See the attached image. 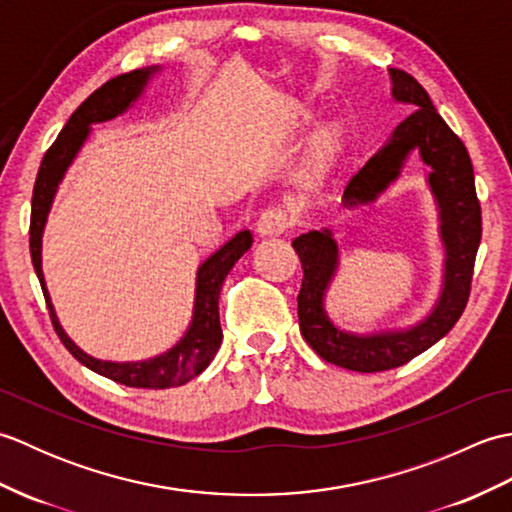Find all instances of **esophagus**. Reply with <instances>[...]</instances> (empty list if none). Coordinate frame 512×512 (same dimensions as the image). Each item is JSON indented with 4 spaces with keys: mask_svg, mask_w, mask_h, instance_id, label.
<instances>
[{
    "mask_svg": "<svg viewBox=\"0 0 512 512\" xmlns=\"http://www.w3.org/2000/svg\"><path fill=\"white\" fill-rule=\"evenodd\" d=\"M292 226V215L281 206H270L257 217V233L262 237L284 235Z\"/></svg>",
    "mask_w": 512,
    "mask_h": 512,
    "instance_id": "obj_1",
    "label": "esophagus"
}]
</instances>
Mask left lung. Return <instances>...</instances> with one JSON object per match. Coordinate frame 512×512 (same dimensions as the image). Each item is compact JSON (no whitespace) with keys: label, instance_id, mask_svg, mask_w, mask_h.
<instances>
[{"label":"left lung","instance_id":"1","mask_svg":"<svg viewBox=\"0 0 512 512\" xmlns=\"http://www.w3.org/2000/svg\"><path fill=\"white\" fill-rule=\"evenodd\" d=\"M389 79L394 101L407 103L416 112L407 116L380 151L347 180L343 206L354 209L372 204L391 182H396L405 160L418 149L424 165L431 167L427 182L438 206L444 246V275L436 306L422 321L405 330L372 334L341 330L325 312V292L339 268V242L328 228L292 239L303 266L297 297L303 339L323 361L363 374L409 363L458 323L471 295L475 255L482 239V209L475 193L469 151L442 121L427 90L411 74L389 68Z\"/></svg>","mask_w":512,"mask_h":512}]
</instances>
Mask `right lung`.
Returning <instances> with one entry per match:
<instances>
[{
  "mask_svg": "<svg viewBox=\"0 0 512 512\" xmlns=\"http://www.w3.org/2000/svg\"><path fill=\"white\" fill-rule=\"evenodd\" d=\"M160 70V65H151V68L134 70L127 74H118L114 79L103 83L99 90L92 92L85 99L76 112L65 123L61 134L54 140L52 147L46 151L41 160V167L35 180V189H32V211H30V257L35 273L39 277V284L46 297V306L50 310V319L54 325V332L59 334L61 343L65 345L76 361L85 365L92 372L101 374L105 378L114 380L127 387H143V389H167L189 383L191 378L202 374L213 356L220 350L222 343V328H220V290L226 275L231 273L235 262L242 257L253 244V235L250 231H239L235 237L215 250V253L206 259L198 268V277H195V301H193V317L189 330L184 332L182 339L167 350L165 354L147 358V361L136 363H114V361H101L85 354L81 347H76L68 334L63 332L61 323L57 319V312L48 295L46 279H43L41 270V239L43 228L48 222L50 206L57 195L59 182L63 180L65 171L72 165V160L79 154L85 140H88L94 123L112 121L118 114L127 112L134 101L140 99L145 92L151 76Z\"/></svg>",
  "mask_w": 512,
  "mask_h": 512,
  "instance_id": "right-lung-1",
  "label": "right lung"
}]
</instances>
